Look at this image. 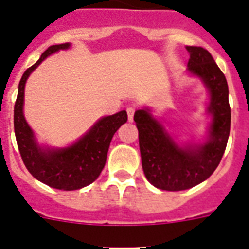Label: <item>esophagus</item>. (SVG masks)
<instances>
[{"mask_svg":"<svg viewBox=\"0 0 249 249\" xmlns=\"http://www.w3.org/2000/svg\"><path fill=\"white\" fill-rule=\"evenodd\" d=\"M126 112H128V120L133 121V117H134L136 108H134V107H128V108H126Z\"/></svg>","mask_w":249,"mask_h":249,"instance_id":"34e87169","label":"esophagus"}]
</instances>
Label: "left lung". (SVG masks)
<instances>
[{"instance_id": "left-lung-1", "label": "left lung", "mask_w": 249, "mask_h": 249, "mask_svg": "<svg viewBox=\"0 0 249 249\" xmlns=\"http://www.w3.org/2000/svg\"><path fill=\"white\" fill-rule=\"evenodd\" d=\"M190 59L187 71L199 77L208 89L207 112L212 116L208 136L203 143H178L151 109H137L142 168L147 181L158 189L181 191L205 181L220 164L230 134L231 109L226 77L211 53L200 46H186Z\"/></svg>"}]
</instances>
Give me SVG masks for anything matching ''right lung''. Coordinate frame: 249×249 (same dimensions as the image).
I'll use <instances>...</instances> for the list:
<instances>
[{
    "label": "right lung",
    "mask_w": 249,
    "mask_h": 249,
    "mask_svg": "<svg viewBox=\"0 0 249 249\" xmlns=\"http://www.w3.org/2000/svg\"><path fill=\"white\" fill-rule=\"evenodd\" d=\"M70 48L71 44L66 42L53 45L42 53L40 59L21 76L14 107V130L25 168L45 185L66 191L83 189L99 177L105 168L113 134L128 120L126 111H120L111 116L101 117L80 140L67 147L55 148L38 144L23 113L25 83L49 55Z\"/></svg>",
    "instance_id": "obj_1"
}]
</instances>
